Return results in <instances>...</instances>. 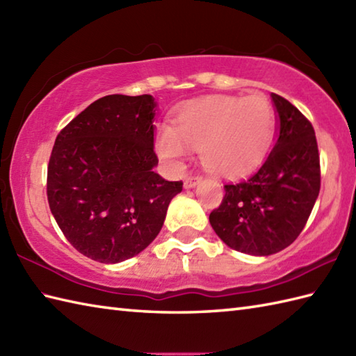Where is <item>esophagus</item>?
Masks as SVG:
<instances>
[{"mask_svg":"<svg viewBox=\"0 0 356 356\" xmlns=\"http://www.w3.org/2000/svg\"><path fill=\"white\" fill-rule=\"evenodd\" d=\"M199 182H202L200 176H188L185 179V188H193V186L197 185Z\"/></svg>","mask_w":356,"mask_h":356,"instance_id":"esophagus-1","label":"esophagus"}]
</instances>
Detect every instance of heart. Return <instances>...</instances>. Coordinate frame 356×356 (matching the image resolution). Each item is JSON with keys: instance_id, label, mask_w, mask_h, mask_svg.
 <instances>
[{"instance_id": "obj_1", "label": "heart", "mask_w": 356, "mask_h": 356, "mask_svg": "<svg viewBox=\"0 0 356 356\" xmlns=\"http://www.w3.org/2000/svg\"><path fill=\"white\" fill-rule=\"evenodd\" d=\"M275 134V111L263 95L208 96L184 105L176 128L163 125L156 139L165 161L180 163L190 148L200 151L205 168L236 177L263 162Z\"/></svg>"}]
</instances>
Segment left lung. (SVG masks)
<instances>
[{
    "mask_svg": "<svg viewBox=\"0 0 356 356\" xmlns=\"http://www.w3.org/2000/svg\"><path fill=\"white\" fill-rule=\"evenodd\" d=\"M272 101L280 120L275 147L251 177L225 185L220 207L209 214L226 245L251 255H270L293 243L321 186L312 124L284 97L272 93Z\"/></svg>",
    "mask_w": 356,
    "mask_h": 356,
    "instance_id": "left-lung-1",
    "label": "left lung"
}]
</instances>
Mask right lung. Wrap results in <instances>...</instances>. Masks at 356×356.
<instances>
[{
  "label": "right lung",
  "mask_w": 356,
  "mask_h": 356,
  "mask_svg": "<svg viewBox=\"0 0 356 356\" xmlns=\"http://www.w3.org/2000/svg\"><path fill=\"white\" fill-rule=\"evenodd\" d=\"M154 97L108 95L90 104L56 136L47 199L70 245L101 263L143 251L182 191L153 171Z\"/></svg>",
  "instance_id": "right-lung-1"
}]
</instances>
